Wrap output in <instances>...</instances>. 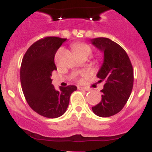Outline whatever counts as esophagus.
Returning <instances> with one entry per match:
<instances>
[{
	"label": "esophagus",
	"instance_id": "esophagus-1",
	"mask_svg": "<svg viewBox=\"0 0 152 152\" xmlns=\"http://www.w3.org/2000/svg\"><path fill=\"white\" fill-rule=\"evenodd\" d=\"M77 89L80 91H88L86 88H82V87H77Z\"/></svg>",
	"mask_w": 152,
	"mask_h": 152
}]
</instances>
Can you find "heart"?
<instances>
[{
	"label": "heart",
	"mask_w": 152,
	"mask_h": 152,
	"mask_svg": "<svg viewBox=\"0 0 152 152\" xmlns=\"http://www.w3.org/2000/svg\"><path fill=\"white\" fill-rule=\"evenodd\" d=\"M72 48L74 50V52L77 54V56H79L81 54H89L91 52V48L90 45H88L86 43L84 42H77L75 43L72 45ZM88 75V72L83 73V76Z\"/></svg>",
	"instance_id": "obj_1"
}]
</instances>
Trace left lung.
Wrapping results in <instances>:
<instances>
[{"label": "left lung", "instance_id": "1", "mask_svg": "<svg viewBox=\"0 0 152 152\" xmlns=\"http://www.w3.org/2000/svg\"><path fill=\"white\" fill-rule=\"evenodd\" d=\"M92 44L104 52V63L97 77L104 81L101 102L92 107L99 117L118 114L128 102L133 88L134 71L126 51L115 41L106 37L91 40Z\"/></svg>", "mask_w": 152, "mask_h": 152}]
</instances>
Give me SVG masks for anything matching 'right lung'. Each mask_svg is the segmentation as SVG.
<instances>
[{
  "label": "right lung",
  "mask_w": 152,
  "mask_h": 152,
  "mask_svg": "<svg viewBox=\"0 0 152 152\" xmlns=\"http://www.w3.org/2000/svg\"><path fill=\"white\" fill-rule=\"evenodd\" d=\"M65 38L45 37L34 42L26 51L20 66V83L25 99L34 111L41 116L56 118L66 111L75 85H51V74L56 71L54 56Z\"/></svg>",
  "instance_id": "1"
}]
</instances>
